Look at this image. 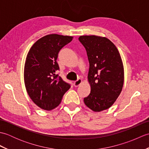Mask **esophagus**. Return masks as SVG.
<instances>
[{
	"instance_id": "obj_1",
	"label": "esophagus",
	"mask_w": 149,
	"mask_h": 149,
	"mask_svg": "<svg viewBox=\"0 0 149 149\" xmlns=\"http://www.w3.org/2000/svg\"><path fill=\"white\" fill-rule=\"evenodd\" d=\"M82 83V79H78L77 81H75L74 82V85L75 87H77L79 86V85Z\"/></svg>"
}]
</instances>
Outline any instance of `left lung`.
Returning a JSON list of instances; mask_svg holds the SVG:
<instances>
[{
	"label": "left lung",
	"mask_w": 149,
	"mask_h": 149,
	"mask_svg": "<svg viewBox=\"0 0 149 149\" xmlns=\"http://www.w3.org/2000/svg\"><path fill=\"white\" fill-rule=\"evenodd\" d=\"M90 63L88 78L91 92L84 98L86 106L99 112L109 108L122 90L124 72L116 46L105 37L81 36Z\"/></svg>",
	"instance_id": "obj_1"
}]
</instances>
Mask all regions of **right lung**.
Returning <instances> with one entry per match:
<instances>
[{"label": "right lung", "mask_w": 149, "mask_h": 149, "mask_svg": "<svg viewBox=\"0 0 149 149\" xmlns=\"http://www.w3.org/2000/svg\"><path fill=\"white\" fill-rule=\"evenodd\" d=\"M73 37L49 34L39 39L31 47L24 66V83L33 102L44 110L58 106L70 84L57 74L59 70L56 60L63 47Z\"/></svg>", "instance_id": "right-lung-1"}]
</instances>
